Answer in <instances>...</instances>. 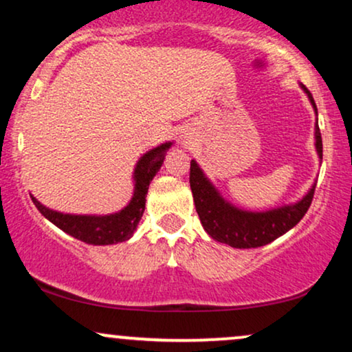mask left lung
I'll return each instance as SVG.
<instances>
[{
    "label": "left lung",
    "instance_id": "obj_1",
    "mask_svg": "<svg viewBox=\"0 0 352 352\" xmlns=\"http://www.w3.org/2000/svg\"><path fill=\"white\" fill-rule=\"evenodd\" d=\"M300 87L308 96L314 114L318 116L316 104H314L311 92L302 84H300ZM314 147H316L318 157L321 160L322 140L318 127V119L314 125ZM190 188H192L193 201H195L201 227L213 240L233 246V248H258V246L272 243L278 236L285 235L305 217L311 201H313L316 184L311 185L308 193L294 204L281 205V207L263 210V212H252V210L238 208L230 204L227 199H223V195L205 175L197 160H192L190 162Z\"/></svg>",
    "mask_w": 352,
    "mask_h": 352
}]
</instances>
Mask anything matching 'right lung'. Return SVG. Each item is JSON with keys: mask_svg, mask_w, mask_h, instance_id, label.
<instances>
[{"mask_svg": "<svg viewBox=\"0 0 352 352\" xmlns=\"http://www.w3.org/2000/svg\"><path fill=\"white\" fill-rule=\"evenodd\" d=\"M173 142L157 145L145 152L135 164L134 168V193L132 199L122 210L107 215H74V213H63L47 208L36 197L31 195L36 208L43 213L51 223L66 232L67 235L78 238L89 245H116L129 240L137 230L140 218L145 210V197H147L148 185L155 173L162 167L165 153L172 147Z\"/></svg>", "mask_w": 352, "mask_h": 352, "instance_id": "right-lung-1", "label": "right lung"}]
</instances>
